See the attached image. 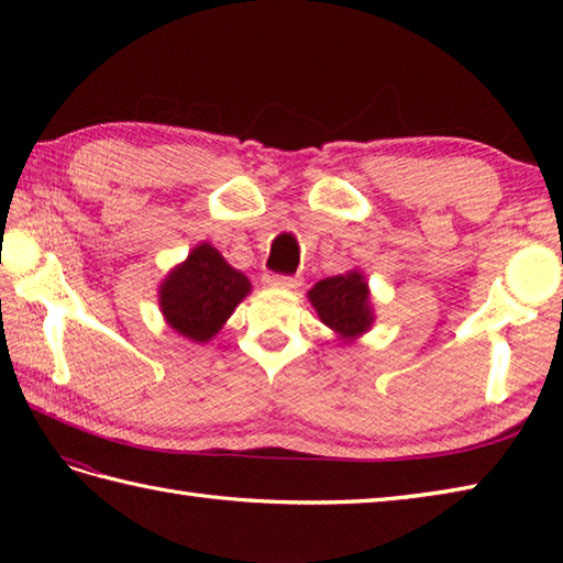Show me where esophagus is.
<instances>
[{
  "mask_svg": "<svg viewBox=\"0 0 563 563\" xmlns=\"http://www.w3.org/2000/svg\"><path fill=\"white\" fill-rule=\"evenodd\" d=\"M266 285L275 290H295L300 280L290 278V275H266Z\"/></svg>",
  "mask_w": 563,
  "mask_h": 563,
  "instance_id": "34e87169",
  "label": "esophagus"
}]
</instances>
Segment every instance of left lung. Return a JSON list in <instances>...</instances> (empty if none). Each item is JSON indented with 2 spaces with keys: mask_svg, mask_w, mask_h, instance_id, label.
Masks as SVG:
<instances>
[{
  "mask_svg": "<svg viewBox=\"0 0 563 563\" xmlns=\"http://www.w3.org/2000/svg\"><path fill=\"white\" fill-rule=\"evenodd\" d=\"M307 297L321 324H327L343 343H355L375 324L373 297L363 271L353 268L319 280Z\"/></svg>",
  "mask_w": 563,
  "mask_h": 563,
  "instance_id": "obj_1",
  "label": "left lung"
}]
</instances>
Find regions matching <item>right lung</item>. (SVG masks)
<instances>
[{
  "label": "right lung",
  "mask_w": 563,
  "mask_h": 563,
  "mask_svg": "<svg viewBox=\"0 0 563 563\" xmlns=\"http://www.w3.org/2000/svg\"><path fill=\"white\" fill-rule=\"evenodd\" d=\"M249 292L246 275L232 268L212 244L200 242L164 275L159 309L166 324L184 339L208 343Z\"/></svg>",
  "instance_id": "right-lung-1"
}]
</instances>
